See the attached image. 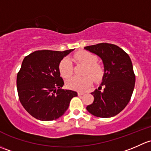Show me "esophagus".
I'll list each match as a JSON object with an SVG mask.
<instances>
[{
    "instance_id": "esophagus-1",
    "label": "esophagus",
    "mask_w": 151,
    "mask_h": 151,
    "mask_svg": "<svg viewBox=\"0 0 151 151\" xmlns=\"http://www.w3.org/2000/svg\"><path fill=\"white\" fill-rule=\"evenodd\" d=\"M78 94L79 96L83 95V94H84V92H81V91H78Z\"/></svg>"
}]
</instances>
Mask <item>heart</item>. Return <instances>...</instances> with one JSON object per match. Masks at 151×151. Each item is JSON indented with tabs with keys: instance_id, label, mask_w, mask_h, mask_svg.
Segmentation results:
<instances>
[{
	"instance_id": "obj_1",
	"label": "heart",
	"mask_w": 151,
	"mask_h": 151,
	"mask_svg": "<svg viewBox=\"0 0 151 151\" xmlns=\"http://www.w3.org/2000/svg\"><path fill=\"white\" fill-rule=\"evenodd\" d=\"M72 59L76 63L85 65L83 74L86 76L82 77L72 76L68 78L66 81V85L68 88L78 91H84L91 86L93 79L95 81H99L103 78L105 69L103 65L97 62L98 57L94 54L88 51H80L76 52L73 56ZM59 71L64 78L71 76L73 67L69 59L64 58L61 60L59 65Z\"/></svg>"
}]
</instances>
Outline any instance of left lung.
<instances>
[{
	"label": "left lung",
	"instance_id": "8db88e82",
	"mask_svg": "<svg viewBox=\"0 0 151 151\" xmlns=\"http://www.w3.org/2000/svg\"><path fill=\"white\" fill-rule=\"evenodd\" d=\"M84 49L98 55L105 68L101 86L91 93L94 101L86 110L99 118L116 116L125 108L132 95L135 75L131 59L122 49L111 43H101ZM102 86L103 91H101Z\"/></svg>",
	"mask_w": 151,
	"mask_h": 151
}]
</instances>
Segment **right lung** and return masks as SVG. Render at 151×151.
Listing matches in <instances>:
<instances>
[{"label": "right lung", "instance_id": "1", "mask_svg": "<svg viewBox=\"0 0 151 151\" xmlns=\"http://www.w3.org/2000/svg\"><path fill=\"white\" fill-rule=\"evenodd\" d=\"M74 49L64 52L40 50L24 57L17 77L20 102L36 119L53 121L61 117L76 91L62 89L59 65L63 57Z\"/></svg>", "mask_w": 151, "mask_h": 151}]
</instances>
